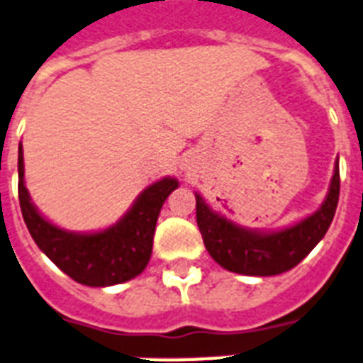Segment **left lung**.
<instances>
[{
  "mask_svg": "<svg viewBox=\"0 0 363 363\" xmlns=\"http://www.w3.org/2000/svg\"><path fill=\"white\" fill-rule=\"evenodd\" d=\"M340 199V166L332 175L327 199L321 208L294 227L277 233H258L234 225L214 212L196 194L197 227L210 257L227 271L240 275L271 277L291 269L327 234Z\"/></svg>",
  "mask_w": 363,
  "mask_h": 363,
  "instance_id": "left-lung-1",
  "label": "left lung"
}]
</instances>
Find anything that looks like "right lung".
<instances>
[{
  "label": "right lung",
  "instance_id": "add662e5",
  "mask_svg": "<svg viewBox=\"0 0 363 363\" xmlns=\"http://www.w3.org/2000/svg\"><path fill=\"white\" fill-rule=\"evenodd\" d=\"M18 197L23 221L35 243L55 266L75 282L92 288L121 284L147 266L153 234L164 201L179 186L177 179H162L145 188L123 218L101 233H68L50 223L31 203L23 184V151L18 147Z\"/></svg>",
  "mask_w": 363,
  "mask_h": 363
}]
</instances>
